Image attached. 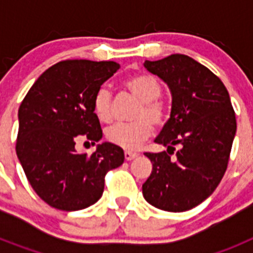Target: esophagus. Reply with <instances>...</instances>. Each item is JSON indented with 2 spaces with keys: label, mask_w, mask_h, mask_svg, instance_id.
Masks as SVG:
<instances>
[{
  "label": "esophagus",
  "mask_w": 253,
  "mask_h": 253,
  "mask_svg": "<svg viewBox=\"0 0 253 253\" xmlns=\"http://www.w3.org/2000/svg\"><path fill=\"white\" fill-rule=\"evenodd\" d=\"M124 156H125V160H126V161H131V160H134V158H135V157H138V153H137V152L125 151Z\"/></svg>",
  "instance_id": "obj_1"
}]
</instances>
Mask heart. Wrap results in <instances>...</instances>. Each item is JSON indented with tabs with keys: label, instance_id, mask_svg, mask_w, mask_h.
Returning a JSON list of instances; mask_svg holds the SVG:
<instances>
[{
	"label": "heart",
	"instance_id": "b5f03b06",
	"mask_svg": "<svg viewBox=\"0 0 253 253\" xmlns=\"http://www.w3.org/2000/svg\"><path fill=\"white\" fill-rule=\"evenodd\" d=\"M125 90L139 101L134 113L133 123H120L107 129V140L125 149L139 147L153 133V124L161 126L169 118V107L161 99L162 84L157 78L147 73H140L124 82ZM93 110L100 122L113 120V95L107 87L102 86L93 99Z\"/></svg>",
	"mask_w": 253,
	"mask_h": 253
}]
</instances>
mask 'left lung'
I'll list each match as a JSON object with an SVG mask.
<instances>
[{"label":"left lung","mask_w":253,"mask_h":253,"mask_svg":"<svg viewBox=\"0 0 253 253\" xmlns=\"http://www.w3.org/2000/svg\"><path fill=\"white\" fill-rule=\"evenodd\" d=\"M144 67L169 84L171 118L154 142L167 152L144 156L153 165L143 196L166 211H186L213 194L222 181L237 130L229 93L218 76L184 54L146 60ZM180 148L171 158L174 147Z\"/></svg>","instance_id":"obj_1"}]
</instances>
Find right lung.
<instances>
[{
	"label": "right lung",
	"mask_w": 253,
	"mask_h": 253,
	"mask_svg": "<svg viewBox=\"0 0 253 253\" xmlns=\"http://www.w3.org/2000/svg\"><path fill=\"white\" fill-rule=\"evenodd\" d=\"M120 68L115 62L67 59L48 68L31 86L19 109L16 154L31 187L50 207L66 211L95 204L105 176L124 162V151L99 144L77 153L78 138H102L93 110L101 84Z\"/></svg>",
	"instance_id": "right-lung-1"
}]
</instances>
